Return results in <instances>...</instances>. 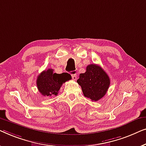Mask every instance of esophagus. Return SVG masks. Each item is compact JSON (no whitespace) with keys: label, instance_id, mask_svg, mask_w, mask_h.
I'll use <instances>...</instances> for the list:
<instances>
[{"label":"esophagus","instance_id":"1","mask_svg":"<svg viewBox=\"0 0 146 146\" xmlns=\"http://www.w3.org/2000/svg\"><path fill=\"white\" fill-rule=\"evenodd\" d=\"M72 78H73V80H76L77 79V74H73L72 75Z\"/></svg>","mask_w":146,"mask_h":146}]
</instances>
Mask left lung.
Instances as JSON below:
<instances>
[{
  "label": "left lung",
  "instance_id": "obj_1",
  "mask_svg": "<svg viewBox=\"0 0 146 146\" xmlns=\"http://www.w3.org/2000/svg\"><path fill=\"white\" fill-rule=\"evenodd\" d=\"M77 82L81 86L84 96L92 101H97L105 95L109 88L110 78L101 67L89 65L85 73H81Z\"/></svg>",
  "mask_w": 146,
  "mask_h": 146
}]
</instances>
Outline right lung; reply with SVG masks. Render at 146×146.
Returning a JSON list of instances; mask_svg holds the SVG:
<instances>
[{
    "instance_id": "obj_1",
    "label": "right lung",
    "mask_w": 146,
    "mask_h": 146,
    "mask_svg": "<svg viewBox=\"0 0 146 146\" xmlns=\"http://www.w3.org/2000/svg\"><path fill=\"white\" fill-rule=\"evenodd\" d=\"M71 79V75L68 73L57 74L53 73L52 69H48L42 71L38 75L36 85L38 91L42 95H57L61 85Z\"/></svg>"
}]
</instances>
